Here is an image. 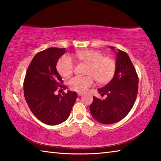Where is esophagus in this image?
Instances as JSON below:
<instances>
[{
    "instance_id": "34e87169",
    "label": "esophagus",
    "mask_w": 161,
    "mask_h": 161,
    "mask_svg": "<svg viewBox=\"0 0 161 161\" xmlns=\"http://www.w3.org/2000/svg\"><path fill=\"white\" fill-rule=\"evenodd\" d=\"M82 94L83 93H78L77 95H78V96H81V95H82Z\"/></svg>"
}]
</instances>
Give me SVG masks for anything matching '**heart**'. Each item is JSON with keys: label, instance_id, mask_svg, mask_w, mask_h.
Wrapping results in <instances>:
<instances>
[{"label": "heart", "instance_id": "b5f03b06", "mask_svg": "<svg viewBox=\"0 0 161 161\" xmlns=\"http://www.w3.org/2000/svg\"><path fill=\"white\" fill-rule=\"evenodd\" d=\"M74 56L88 64L86 72L88 75H77L70 79L68 84L71 90L81 93L93 86L95 79L99 83L105 84L114 77L116 70V62L112 57L104 56L100 51L94 50L77 51ZM57 68L61 75L68 77L74 72L75 63L69 55L64 54L58 61Z\"/></svg>", "mask_w": 161, "mask_h": 161}]
</instances>
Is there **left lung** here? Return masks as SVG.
Listing matches in <instances>:
<instances>
[{"label": "left lung", "mask_w": 161, "mask_h": 161, "mask_svg": "<svg viewBox=\"0 0 161 161\" xmlns=\"http://www.w3.org/2000/svg\"><path fill=\"white\" fill-rule=\"evenodd\" d=\"M114 50L115 47L110 46ZM116 70L108 84L99 88L104 100L93 97L90 106L92 116L102 124L111 125L121 120L131 110L138 94V76L129 55L118 50L116 53Z\"/></svg>", "instance_id": "8db88e82"}]
</instances>
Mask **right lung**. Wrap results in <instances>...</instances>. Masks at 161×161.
<instances>
[{"mask_svg":"<svg viewBox=\"0 0 161 161\" xmlns=\"http://www.w3.org/2000/svg\"><path fill=\"white\" fill-rule=\"evenodd\" d=\"M65 48L50 47L36 54L26 71L23 82L24 96L32 114L41 122L57 125L66 121L77 99L76 92L55 95L66 89L58 73V59Z\"/></svg>","mask_w":161,"mask_h":161,"instance_id":"right-lung-1","label":"right lung"}]
</instances>
